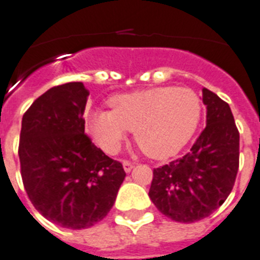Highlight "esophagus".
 <instances>
[{
	"label": "esophagus",
	"mask_w": 260,
	"mask_h": 260,
	"mask_svg": "<svg viewBox=\"0 0 260 260\" xmlns=\"http://www.w3.org/2000/svg\"><path fill=\"white\" fill-rule=\"evenodd\" d=\"M122 166H123V170H125V172H130V171L134 168V164H133L132 161H127V160L122 161Z\"/></svg>",
	"instance_id": "obj_1"
}]
</instances>
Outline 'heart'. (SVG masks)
<instances>
[{"label":"heart","mask_w":260,"mask_h":260,"mask_svg":"<svg viewBox=\"0 0 260 260\" xmlns=\"http://www.w3.org/2000/svg\"><path fill=\"white\" fill-rule=\"evenodd\" d=\"M110 112L88 114L86 127L97 145L115 154L127 130L142 151L154 159L179 152L193 137L201 119V101L188 88L156 86L109 100Z\"/></svg>","instance_id":"1"}]
</instances>
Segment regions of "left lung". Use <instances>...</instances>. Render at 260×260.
I'll use <instances>...</instances> for the list:
<instances>
[{
	"instance_id": "left-lung-1",
	"label": "left lung",
	"mask_w": 260,
	"mask_h": 260,
	"mask_svg": "<svg viewBox=\"0 0 260 260\" xmlns=\"http://www.w3.org/2000/svg\"><path fill=\"white\" fill-rule=\"evenodd\" d=\"M206 127L190 151L155 168L148 196L157 210L176 222L192 223L225 203L239 167V133L229 104L203 89Z\"/></svg>"
}]
</instances>
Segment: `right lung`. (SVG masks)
I'll return each instance as SVG.
<instances>
[{
    "label": "right lung",
    "instance_id": "1",
    "mask_svg": "<svg viewBox=\"0 0 260 260\" xmlns=\"http://www.w3.org/2000/svg\"><path fill=\"white\" fill-rule=\"evenodd\" d=\"M88 96L80 81L48 89L23 114L19 138L28 199L48 221L73 230L108 214L126 176L122 164L84 133Z\"/></svg>",
    "mask_w": 260,
    "mask_h": 260
}]
</instances>
